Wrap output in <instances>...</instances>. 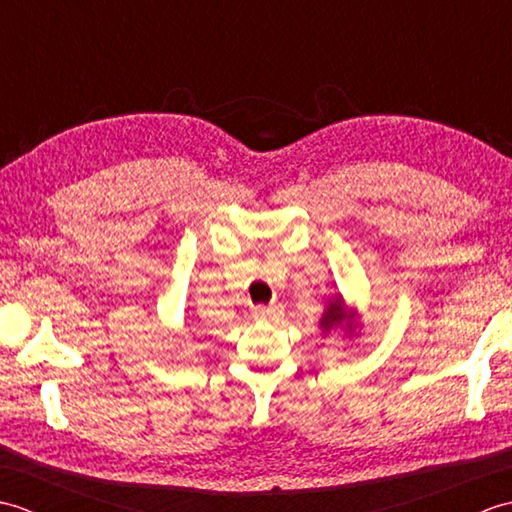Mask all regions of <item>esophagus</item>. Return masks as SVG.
Returning <instances> with one entry per match:
<instances>
[{
    "mask_svg": "<svg viewBox=\"0 0 512 512\" xmlns=\"http://www.w3.org/2000/svg\"><path fill=\"white\" fill-rule=\"evenodd\" d=\"M259 317H264V319H275V317H279L281 314V308L277 306V303H273V306H257V310H255Z\"/></svg>",
    "mask_w": 512,
    "mask_h": 512,
    "instance_id": "34e87169",
    "label": "esophagus"
}]
</instances>
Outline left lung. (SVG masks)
<instances>
[{
	"instance_id": "1",
	"label": "left lung",
	"mask_w": 512,
	"mask_h": 512,
	"mask_svg": "<svg viewBox=\"0 0 512 512\" xmlns=\"http://www.w3.org/2000/svg\"><path fill=\"white\" fill-rule=\"evenodd\" d=\"M347 317H350V314H347V310H345V306H343V301L336 299L334 303H330L328 310H325L323 317H321V328H323V332L328 334V332L334 330V328H341V325H345ZM345 328L352 332V325H345Z\"/></svg>"
}]
</instances>
